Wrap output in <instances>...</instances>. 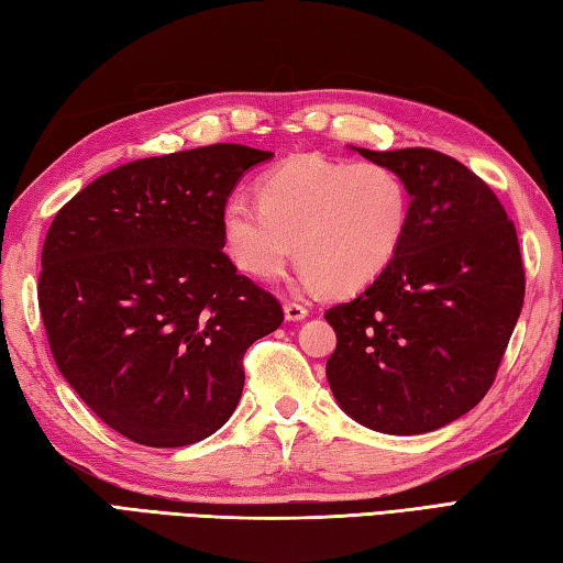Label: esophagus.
Listing matches in <instances>:
<instances>
[{
  "mask_svg": "<svg viewBox=\"0 0 563 563\" xmlns=\"http://www.w3.org/2000/svg\"><path fill=\"white\" fill-rule=\"evenodd\" d=\"M284 316H286V321H303V318L309 316V309H306V306L299 301H286Z\"/></svg>",
  "mask_w": 563,
  "mask_h": 563,
  "instance_id": "1",
  "label": "esophagus"
}]
</instances>
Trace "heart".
<instances>
[{
    "mask_svg": "<svg viewBox=\"0 0 563 563\" xmlns=\"http://www.w3.org/2000/svg\"><path fill=\"white\" fill-rule=\"evenodd\" d=\"M409 225V190L382 164L289 158L260 181V200L228 198L220 216L232 262L254 279H274L291 252L301 279L357 291L397 257Z\"/></svg>",
    "mask_w": 563,
    "mask_h": 563,
    "instance_id": "obj_1",
    "label": "heart"
}]
</instances>
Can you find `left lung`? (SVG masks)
I'll return each mask as SVG.
<instances>
[{"label": "left lung", "instance_id": "8db88e82", "mask_svg": "<svg viewBox=\"0 0 563 563\" xmlns=\"http://www.w3.org/2000/svg\"><path fill=\"white\" fill-rule=\"evenodd\" d=\"M409 190L397 257L353 301L325 311V363L341 409L363 427L413 437L468 413L490 389L525 301L512 220L485 181L433 150L369 152Z\"/></svg>", "mask_w": 563, "mask_h": 563}]
</instances>
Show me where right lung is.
I'll return each mask as SVG.
<instances>
[{"instance_id":"obj_1","label":"right lung","mask_w":563,"mask_h":563,"mask_svg":"<svg viewBox=\"0 0 563 563\" xmlns=\"http://www.w3.org/2000/svg\"><path fill=\"white\" fill-rule=\"evenodd\" d=\"M213 144L95 178L53 218L38 309L60 375L110 429L152 449L208 439L245 385L242 355L277 331L272 294L238 274L220 216L272 158Z\"/></svg>"}]
</instances>
